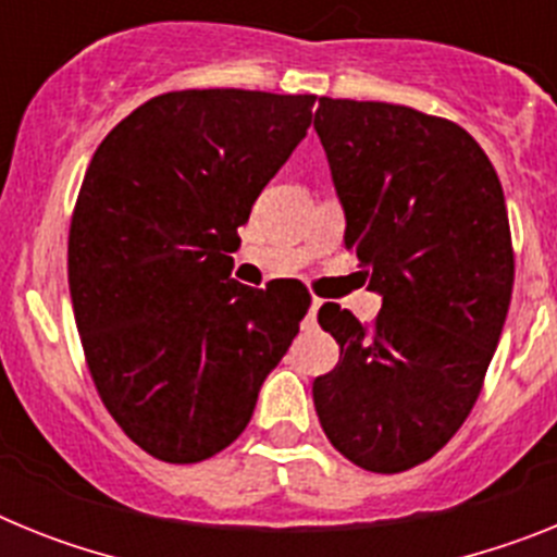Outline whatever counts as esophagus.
<instances>
[{"label": "esophagus", "mask_w": 557, "mask_h": 557, "mask_svg": "<svg viewBox=\"0 0 557 557\" xmlns=\"http://www.w3.org/2000/svg\"><path fill=\"white\" fill-rule=\"evenodd\" d=\"M321 307H323L321 298H312V304H309V314L304 318V323H301L304 329H314V323H318V309Z\"/></svg>", "instance_id": "esophagus-1"}]
</instances>
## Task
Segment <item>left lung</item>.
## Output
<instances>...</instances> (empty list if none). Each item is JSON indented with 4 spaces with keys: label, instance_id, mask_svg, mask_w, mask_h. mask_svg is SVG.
<instances>
[{
    "label": "left lung",
    "instance_id": "left-lung-1",
    "mask_svg": "<svg viewBox=\"0 0 557 557\" xmlns=\"http://www.w3.org/2000/svg\"><path fill=\"white\" fill-rule=\"evenodd\" d=\"M346 250L382 295L373 326L323 304L339 346L312 398L334 449L396 474L449 444L480 396L513 293V248L494 164L460 125L391 102L321 97Z\"/></svg>",
    "mask_w": 557,
    "mask_h": 557
}]
</instances>
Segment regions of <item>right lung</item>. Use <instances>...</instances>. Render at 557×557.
<instances>
[{"instance_id": "obj_1", "label": "right lung", "mask_w": 557, "mask_h": 557, "mask_svg": "<svg viewBox=\"0 0 557 557\" xmlns=\"http://www.w3.org/2000/svg\"><path fill=\"white\" fill-rule=\"evenodd\" d=\"M314 95L189 88L108 133L69 228V293L102 405L133 444L200 462L243 435L309 309L304 284L231 278L259 191Z\"/></svg>"}]
</instances>
